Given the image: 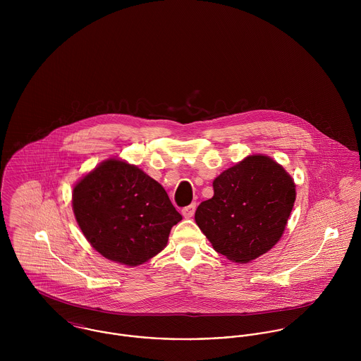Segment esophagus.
<instances>
[{"mask_svg": "<svg viewBox=\"0 0 361 361\" xmlns=\"http://www.w3.org/2000/svg\"><path fill=\"white\" fill-rule=\"evenodd\" d=\"M196 203H192L190 206L185 207L183 209H182V215L185 216V218H192L193 215H195V211H196Z\"/></svg>", "mask_w": 361, "mask_h": 361, "instance_id": "34e87169", "label": "esophagus"}]
</instances>
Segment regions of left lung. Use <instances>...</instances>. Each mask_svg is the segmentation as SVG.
Wrapping results in <instances>:
<instances>
[{
    "mask_svg": "<svg viewBox=\"0 0 361 361\" xmlns=\"http://www.w3.org/2000/svg\"><path fill=\"white\" fill-rule=\"evenodd\" d=\"M212 188L195 219L215 252L247 264L279 242L296 200L295 180L281 164L247 155L218 175Z\"/></svg>",
    "mask_w": 361,
    "mask_h": 361,
    "instance_id": "8db88e82",
    "label": "left lung"
}]
</instances>
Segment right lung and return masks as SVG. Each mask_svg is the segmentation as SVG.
<instances>
[{"label": "right lung", "mask_w": 361, "mask_h": 361, "mask_svg": "<svg viewBox=\"0 0 361 361\" xmlns=\"http://www.w3.org/2000/svg\"><path fill=\"white\" fill-rule=\"evenodd\" d=\"M72 208L92 247L128 267L162 252L182 219L157 180L119 158L105 159L76 182Z\"/></svg>", "instance_id": "1"}]
</instances>
